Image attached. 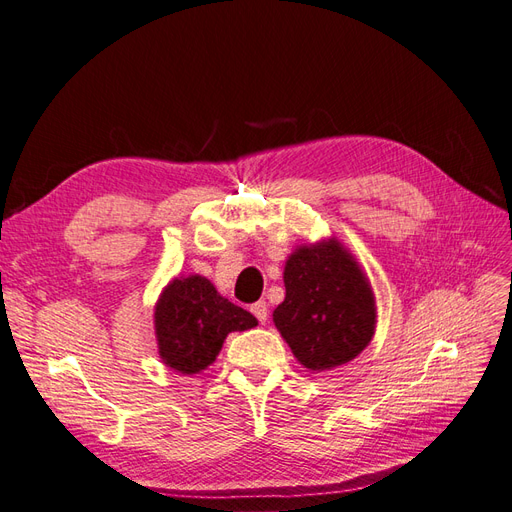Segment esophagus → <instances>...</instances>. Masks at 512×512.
Returning a JSON list of instances; mask_svg holds the SVG:
<instances>
[{"mask_svg":"<svg viewBox=\"0 0 512 512\" xmlns=\"http://www.w3.org/2000/svg\"><path fill=\"white\" fill-rule=\"evenodd\" d=\"M252 314L258 318L260 324H267V320H269V307H267V303L265 301L254 303L252 305Z\"/></svg>","mask_w":512,"mask_h":512,"instance_id":"obj_1","label":"esophagus"}]
</instances>
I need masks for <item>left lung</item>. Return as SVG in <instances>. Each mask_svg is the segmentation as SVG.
<instances>
[{
    "label": "left lung",
    "mask_w": 512,
    "mask_h": 512,
    "mask_svg": "<svg viewBox=\"0 0 512 512\" xmlns=\"http://www.w3.org/2000/svg\"><path fill=\"white\" fill-rule=\"evenodd\" d=\"M273 322L297 361L327 371L356 359L376 333V297L363 267L335 237L299 245L284 267Z\"/></svg>",
    "instance_id": "obj_1"
}]
</instances>
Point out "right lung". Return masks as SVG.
Instances as JSON below:
<instances>
[{"instance_id": "1", "label": "right lung", "mask_w": 512, "mask_h": 512, "mask_svg": "<svg viewBox=\"0 0 512 512\" xmlns=\"http://www.w3.org/2000/svg\"><path fill=\"white\" fill-rule=\"evenodd\" d=\"M153 324L162 363L194 376L218 359L228 333L254 329L258 320L224 299L207 277L179 275L160 292Z\"/></svg>"}]
</instances>
